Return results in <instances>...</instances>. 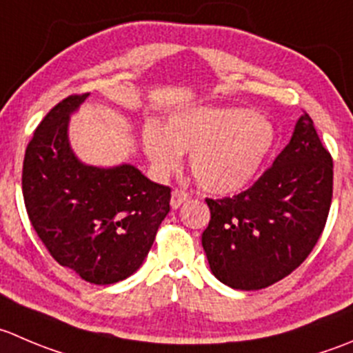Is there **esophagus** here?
<instances>
[{
  "mask_svg": "<svg viewBox=\"0 0 353 353\" xmlns=\"http://www.w3.org/2000/svg\"><path fill=\"white\" fill-rule=\"evenodd\" d=\"M186 200H190V193H188V191L174 190L172 196H170V207L179 208L181 205H183Z\"/></svg>",
  "mask_w": 353,
  "mask_h": 353,
  "instance_id": "1",
  "label": "esophagus"
}]
</instances>
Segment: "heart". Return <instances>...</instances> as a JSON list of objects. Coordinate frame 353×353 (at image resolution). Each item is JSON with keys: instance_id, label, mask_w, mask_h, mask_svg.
<instances>
[{"instance_id": "obj_1", "label": "heart", "mask_w": 353, "mask_h": 353, "mask_svg": "<svg viewBox=\"0 0 353 353\" xmlns=\"http://www.w3.org/2000/svg\"><path fill=\"white\" fill-rule=\"evenodd\" d=\"M274 143L272 122L248 108H191L174 114L165 128L148 124L143 131V148L160 176L174 172L190 153L194 179L217 194L252 183Z\"/></svg>"}]
</instances>
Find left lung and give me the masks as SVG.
<instances>
[{
  "label": "left lung",
  "instance_id": "left-lung-1",
  "mask_svg": "<svg viewBox=\"0 0 353 353\" xmlns=\"http://www.w3.org/2000/svg\"><path fill=\"white\" fill-rule=\"evenodd\" d=\"M333 159L303 112L286 148L248 190L207 198L201 245L215 278L234 290H262L292 274L326 225Z\"/></svg>",
  "mask_w": 353,
  "mask_h": 353
}]
</instances>
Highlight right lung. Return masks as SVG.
<instances>
[{"instance_id":"add662e5","label":"right lung","mask_w":353,"mask_h":353,"mask_svg":"<svg viewBox=\"0 0 353 353\" xmlns=\"http://www.w3.org/2000/svg\"><path fill=\"white\" fill-rule=\"evenodd\" d=\"M90 93L72 94L41 121L26 150L22 193L50 255L93 285L129 278L170 210V188L136 167L84 165L68 145V117Z\"/></svg>"}]
</instances>
